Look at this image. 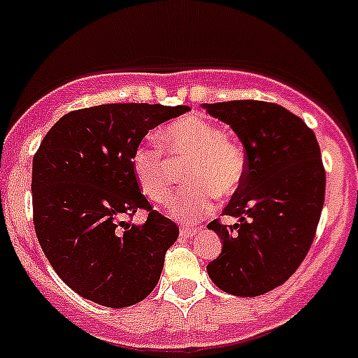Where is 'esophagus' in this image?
Instances as JSON below:
<instances>
[{
  "instance_id": "34e87169",
  "label": "esophagus",
  "mask_w": 358,
  "mask_h": 358,
  "mask_svg": "<svg viewBox=\"0 0 358 358\" xmlns=\"http://www.w3.org/2000/svg\"><path fill=\"white\" fill-rule=\"evenodd\" d=\"M199 231V227H182L180 229V238H194Z\"/></svg>"
}]
</instances>
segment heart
I'll list each match as a JSON object with an SVG mask.
<instances>
[{"mask_svg":"<svg viewBox=\"0 0 358 358\" xmlns=\"http://www.w3.org/2000/svg\"><path fill=\"white\" fill-rule=\"evenodd\" d=\"M171 158L188 161L185 182L190 187L175 195L168 212L183 222L207 217L215 207L214 192L231 195L245 178L246 158L241 146L226 137L224 129L200 117H185L163 131ZM131 166L141 190L156 203L171 195L170 163L163 149L141 144L134 149Z\"/></svg>","mask_w":358,"mask_h":358,"instance_id":"obj_1","label":"heart"}]
</instances>
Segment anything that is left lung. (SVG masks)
Masks as SVG:
<instances>
[{"label": "left lung", "mask_w": 358, "mask_h": 358, "mask_svg": "<svg viewBox=\"0 0 358 358\" xmlns=\"http://www.w3.org/2000/svg\"><path fill=\"white\" fill-rule=\"evenodd\" d=\"M229 125L246 152L245 178L219 219L207 224L222 251L207 265L210 280L238 297H257L284 284L308 255L324 203L320 144L304 120L277 103L234 100L202 103Z\"/></svg>", "instance_id": "1"}]
</instances>
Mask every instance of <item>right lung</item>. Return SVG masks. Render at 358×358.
Wrapping results in <instances>:
<instances>
[{
    "label": "right lung",
    "instance_id": "right-lung-1",
    "mask_svg": "<svg viewBox=\"0 0 358 358\" xmlns=\"http://www.w3.org/2000/svg\"><path fill=\"white\" fill-rule=\"evenodd\" d=\"M185 105L108 103L62 115L32 164L34 226L69 289L107 308H127L156 287L178 227L141 194L131 158L143 137L188 112ZM148 210L143 227L124 221Z\"/></svg>",
    "mask_w": 358,
    "mask_h": 358
}]
</instances>
